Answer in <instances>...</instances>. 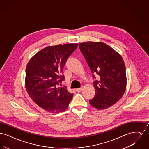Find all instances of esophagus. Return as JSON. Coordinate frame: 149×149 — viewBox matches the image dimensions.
Listing matches in <instances>:
<instances>
[{"instance_id": "esophagus-1", "label": "esophagus", "mask_w": 149, "mask_h": 149, "mask_svg": "<svg viewBox=\"0 0 149 149\" xmlns=\"http://www.w3.org/2000/svg\"><path fill=\"white\" fill-rule=\"evenodd\" d=\"M82 90H83V88H82V87L80 88H78V89H76V91H77L78 92H81L82 91Z\"/></svg>"}]
</instances>
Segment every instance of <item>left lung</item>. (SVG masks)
Returning <instances> with one entry per match:
<instances>
[{"label": "left lung", "mask_w": 149, "mask_h": 149, "mask_svg": "<svg viewBox=\"0 0 149 149\" xmlns=\"http://www.w3.org/2000/svg\"><path fill=\"white\" fill-rule=\"evenodd\" d=\"M93 73L99 75L94 81V97L89 100L94 108L101 110L116 104L126 91V67L120 55L106 43L88 42L79 45Z\"/></svg>", "instance_id": "1"}]
</instances>
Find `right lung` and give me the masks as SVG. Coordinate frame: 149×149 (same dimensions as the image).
I'll return each mask as SVG.
<instances>
[{
  "mask_svg": "<svg viewBox=\"0 0 149 149\" xmlns=\"http://www.w3.org/2000/svg\"><path fill=\"white\" fill-rule=\"evenodd\" d=\"M78 43L57 45L40 50L29 61L25 86L36 104L50 113L65 111L73 97L65 88H57L64 80L63 68Z\"/></svg>",
  "mask_w": 149,
  "mask_h": 149,
  "instance_id": "add662e5",
  "label": "right lung"
}]
</instances>
